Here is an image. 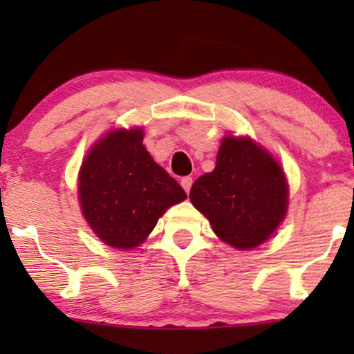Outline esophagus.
Instances as JSON below:
<instances>
[{
    "instance_id": "obj_1",
    "label": "esophagus",
    "mask_w": 354,
    "mask_h": 354,
    "mask_svg": "<svg viewBox=\"0 0 354 354\" xmlns=\"http://www.w3.org/2000/svg\"><path fill=\"white\" fill-rule=\"evenodd\" d=\"M180 185L183 187V190L188 193V192H190L192 185H193V178L192 177H183L182 180H180Z\"/></svg>"
}]
</instances>
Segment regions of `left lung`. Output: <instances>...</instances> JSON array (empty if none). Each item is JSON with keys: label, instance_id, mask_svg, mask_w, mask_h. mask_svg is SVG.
<instances>
[{"label": "left lung", "instance_id": "left-lung-1", "mask_svg": "<svg viewBox=\"0 0 354 354\" xmlns=\"http://www.w3.org/2000/svg\"><path fill=\"white\" fill-rule=\"evenodd\" d=\"M288 188L277 161L248 138L225 137L216 169L192 185L190 200L222 241L254 248L287 214Z\"/></svg>", "mask_w": 354, "mask_h": 354}]
</instances>
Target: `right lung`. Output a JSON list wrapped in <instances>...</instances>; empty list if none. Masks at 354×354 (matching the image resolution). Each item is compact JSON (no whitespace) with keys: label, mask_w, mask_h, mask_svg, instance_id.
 Wrapping results in <instances>:
<instances>
[{"label":"right lung","mask_w":354,"mask_h":354,"mask_svg":"<svg viewBox=\"0 0 354 354\" xmlns=\"http://www.w3.org/2000/svg\"><path fill=\"white\" fill-rule=\"evenodd\" d=\"M86 222L106 245L138 246L169 206L187 198L143 147V130H115L90 149L79 177Z\"/></svg>","instance_id":"add662e5"}]
</instances>
